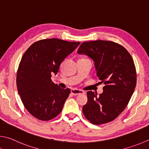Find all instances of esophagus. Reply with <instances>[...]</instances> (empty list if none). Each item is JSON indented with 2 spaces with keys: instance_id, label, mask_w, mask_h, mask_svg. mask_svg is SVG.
Instances as JSON below:
<instances>
[{
  "instance_id": "34e87169",
  "label": "esophagus",
  "mask_w": 149,
  "mask_h": 149,
  "mask_svg": "<svg viewBox=\"0 0 149 149\" xmlns=\"http://www.w3.org/2000/svg\"><path fill=\"white\" fill-rule=\"evenodd\" d=\"M71 93L74 96H77V95H79V94H85V92L81 91V90H78V89L73 88L71 90Z\"/></svg>"
}]
</instances>
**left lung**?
I'll return each mask as SVG.
<instances>
[{
  "instance_id": "obj_1",
  "label": "left lung",
  "mask_w": 149,
  "mask_h": 149,
  "mask_svg": "<svg viewBox=\"0 0 149 149\" xmlns=\"http://www.w3.org/2000/svg\"><path fill=\"white\" fill-rule=\"evenodd\" d=\"M94 63L96 75L104 83L103 93L97 96L87 92V103L83 113L93 124L115 119L125 109L136 85V70L130 54L115 42L104 40L83 42L77 50Z\"/></svg>"
}]
</instances>
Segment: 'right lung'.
<instances>
[{
    "label": "right lung",
    "instance_id": "1",
    "mask_svg": "<svg viewBox=\"0 0 149 149\" xmlns=\"http://www.w3.org/2000/svg\"><path fill=\"white\" fill-rule=\"evenodd\" d=\"M80 42L56 38L34 43L24 53L17 74V86L24 106L34 117L49 120L61 112L70 89L61 88L51 80L61 64Z\"/></svg>",
    "mask_w": 149,
    "mask_h": 149
}]
</instances>
